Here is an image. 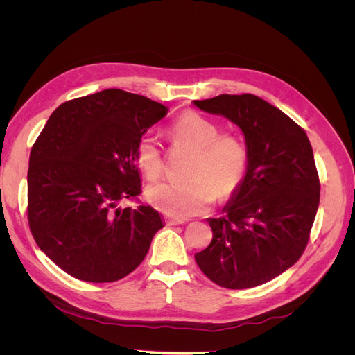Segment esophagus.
Segmentation results:
<instances>
[{"label":"esophagus","instance_id":"34e87169","mask_svg":"<svg viewBox=\"0 0 355 355\" xmlns=\"http://www.w3.org/2000/svg\"><path fill=\"white\" fill-rule=\"evenodd\" d=\"M164 223L167 225V227H170V225H180V223H184V220H182V219H176V218H170V216H164Z\"/></svg>","mask_w":355,"mask_h":355}]
</instances>
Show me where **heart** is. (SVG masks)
<instances>
[{
	"label": "heart",
	"mask_w": 355,
	"mask_h": 355,
	"mask_svg": "<svg viewBox=\"0 0 355 355\" xmlns=\"http://www.w3.org/2000/svg\"><path fill=\"white\" fill-rule=\"evenodd\" d=\"M219 130L216 121L197 111H187L170 124L171 144L194 151L191 178L149 187L146 197L153 206L170 216L191 218L206 213L218 196L227 200L240 189L249 168L247 146L239 133ZM135 158L148 180L163 175V154L153 136L139 137Z\"/></svg>",
	"instance_id": "obj_1"
}]
</instances>
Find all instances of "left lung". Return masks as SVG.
Instances as JSON below:
<instances>
[{
	"mask_svg": "<svg viewBox=\"0 0 355 355\" xmlns=\"http://www.w3.org/2000/svg\"><path fill=\"white\" fill-rule=\"evenodd\" d=\"M194 103L237 124L249 153L245 178L225 214L207 219L213 239L196 262L220 287L261 286L296 263L308 244L320 202L313 148L302 127L254 94Z\"/></svg>",
	"mask_w": 355,
	"mask_h": 355,
	"instance_id": "left-lung-1",
	"label": "left lung"
}]
</instances>
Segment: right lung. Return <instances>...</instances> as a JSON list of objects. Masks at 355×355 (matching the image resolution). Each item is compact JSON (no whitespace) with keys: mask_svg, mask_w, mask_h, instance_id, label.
Returning <instances> with one entry per match:
<instances>
[{"mask_svg":"<svg viewBox=\"0 0 355 355\" xmlns=\"http://www.w3.org/2000/svg\"><path fill=\"white\" fill-rule=\"evenodd\" d=\"M166 114L145 96L108 89L50 115L31 149L26 210L35 243L67 274L112 283L145 259L159 214L118 202L142 192L136 144Z\"/></svg>","mask_w":355,"mask_h":355,"instance_id":"1","label":"right lung"}]
</instances>
